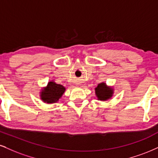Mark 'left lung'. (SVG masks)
Segmentation results:
<instances>
[{"mask_svg":"<svg viewBox=\"0 0 158 158\" xmlns=\"http://www.w3.org/2000/svg\"><path fill=\"white\" fill-rule=\"evenodd\" d=\"M95 94L98 100H107L112 97L113 89L107 86L105 83H101L95 88Z\"/></svg>","mask_w":158,"mask_h":158,"instance_id":"left-lung-1","label":"left lung"}]
</instances>
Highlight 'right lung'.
Segmentation results:
<instances>
[{"instance_id": "right-lung-1", "label": "right lung", "mask_w": 158, "mask_h": 158, "mask_svg": "<svg viewBox=\"0 0 158 158\" xmlns=\"http://www.w3.org/2000/svg\"><path fill=\"white\" fill-rule=\"evenodd\" d=\"M64 91L65 88L63 85L50 81L46 88L41 92V99L47 103L56 102L61 98Z\"/></svg>"}]
</instances>
